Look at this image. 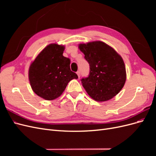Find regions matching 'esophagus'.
<instances>
[{
	"label": "esophagus",
	"mask_w": 156,
	"mask_h": 156,
	"mask_svg": "<svg viewBox=\"0 0 156 156\" xmlns=\"http://www.w3.org/2000/svg\"><path fill=\"white\" fill-rule=\"evenodd\" d=\"M77 75H78V77H80V76H81V72H80V71H77Z\"/></svg>",
	"instance_id": "esophagus-1"
}]
</instances>
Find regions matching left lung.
Returning <instances> with one entry per match:
<instances>
[{
	"mask_svg": "<svg viewBox=\"0 0 156 156\" xmlns=\"http://www.w3.org/2000/svg\"><path fill=\"white\" fill-rule=\"evenodd\" d=\"M79 48L90 66L88 76L81 79L84 88L94 100H111L126 82L123 59L111 47L100 41L80 44Z\"/></svg>",
	"mask_w": 156,
	"mask_h": 156,
	"instance_id": "8db88e82",
	"label": "left lung"
}]
</instances>
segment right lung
I'll list each match as a JSON object with an SVG mask.
<instances>
[{"label":"right lung","instance_id":"1","mask_svg":"<svg viewBox=\"0 0 156 156\" xmlns=\"http://www.w3.org/2000/svg\"><path fill=\"white\" fill-rule=\"evenodd\" d=\"M64 47L48 45L37 55L29 68L32 89L37 96L53 100L62 94L68 83L77 75L70 69V59L63 56Z\"/></svg>","mask_w":156,"mask_h":156}]
</instances>
